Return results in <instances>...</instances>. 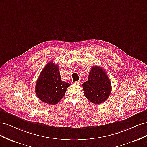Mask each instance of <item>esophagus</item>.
Segmentation results:
<instances>
[{
    "label": "esophagus",
    "instance_id": "1",
    "mask_svg": "<svg viewBox=\"0 0 147 147\" xmlns=\"http://www.w3.org/2000/svg\"><path fill=\"white\" fill-rule=\"evenodd\" d=\"M75 83L76 84H80L82 83V82H81L80 80H78V81L75 82Z\"/></svg>",
    "mask_w": 147,
    "mask_h": 147
}]
</instances>
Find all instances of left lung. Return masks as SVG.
<instances>
[{
	"label": "left lung",
	"instance_id": "obj_1",
	"mask_svg": "<svg viewBox=\"0 0 147 147\" xmlns=\"http://www.w3.org/2000/svg\"><path fill=\"white\" fill-rule=\"evenodd\" d=\"M84 95L92 103L99 104L109 98L112 84L107 75L100 66H94L88 75V81L82 84Z\"/></svg>",
	"mask_w": 147,
	"mask_h": 147
}]
</instances>
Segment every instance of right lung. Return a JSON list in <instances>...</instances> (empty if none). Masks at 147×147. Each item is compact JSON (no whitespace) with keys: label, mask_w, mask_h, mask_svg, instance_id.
Listing matches in <instances>:
<instances>
[{"label":"right lung","mask_w":147,"mask_h":147,"mask_svg":"<svg viewBox=\"0 0 147 147\" xmlns=\"http://www.w3.org/2000/svg\"><path fill=\"white\" fill-rule=\"evenodd\" d=\"M69 86V83L61 80L58 65L51 61L40 74L35 84V93L43 102L55 105L64 96Z\"/></svg>","instance_id":"obj_1"}]
</instances>
